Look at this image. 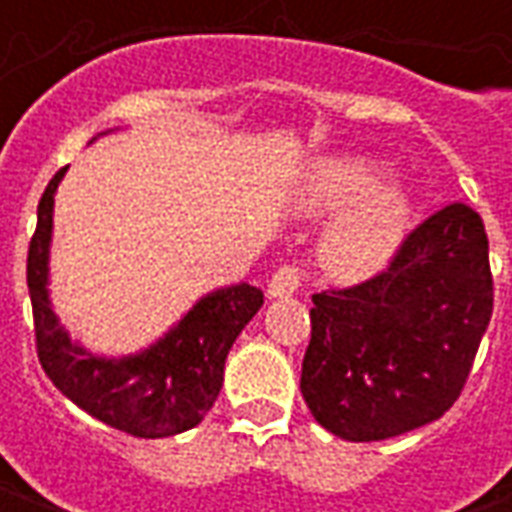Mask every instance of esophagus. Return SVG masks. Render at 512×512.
Returning a JSON list of instances; mask_svg holds the SVG:
<instances>
[{
	"mask_svg": "<svg viewBox=\"0 0 512 512\" xmlns=\"http://www.w3.org/2000/svg\"><path fill=\"white\" fill-rule=\"evenodd\" d=\"M301 285V274L299 268L293 266H285L274 271V277L268 279V299H288L293 296Z\"/></svg>",
	"mask_w": 512,
	"mask_h": 512,
	"instance_id": "esophagus-1",
	"label": "esophagus"
}]
</instances>
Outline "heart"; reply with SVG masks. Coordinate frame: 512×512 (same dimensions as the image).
Returning a JSON list of instances; mask_svg holds the SVG:
<instances>
[{
    "instance_id": "b5f03b06",
    "label": "heart",
    "mask_w": 512,
    "mask_h": 512,
    "mask_svg": "<svg viewBox=\"0 0 512 512\" xmlns=\"http://www.w3.org/2000/svg\"><path fill=\"white\" fill-rule=\"evenodd\" d=\"M392 167L376 158H323L312 164L290 197L299 216H337L321 238L323 268L359 282L384 271L411 233L417 202L403 186H389Z\"/></svg>"
}]
</instances>
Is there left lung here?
Instances as JSON below:
<instances>
[{
	"label": "left lung",
	"instance_id": "1",
	"mask_svg": "<svg viewBox=\"0 0 512 512\" xmlns=\"http://www.w3.org/2000/svg\"><path fill=\"white\" fill-rule=\"evenodd\" d=\"M301 395L345 441H381L458 400L491 310L483 219L452 202L408 235L378 277L312 296Z\"/></svg>",
	"mask_w": 512,
	"mask_h": 512
}]
</instances>
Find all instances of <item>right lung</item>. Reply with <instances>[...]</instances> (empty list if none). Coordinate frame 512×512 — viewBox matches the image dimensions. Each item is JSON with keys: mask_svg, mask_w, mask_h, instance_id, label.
I'll return each instance as SVG.
<instances>
[{"mask_svg": "<svg viewBox=\"0 0 512 512\" xmlns=\"http://www.w3.org/2000/svg\"><path fill=\"white\" fill-rule=\"evenodd\" d=\"M65 172L68 167L51 178L40 197L38 230L27 257L40 365L62 395L109 428L139 439H164L191 430L216 403L224 359L235 337L263 307V290L249 282L216 288L194 301L175 326L142 351L93 354L62 326L49 293L54 194Z\"/></svg>", "mask_w": 512, "mask_h": 512, "instance_id": "obj_1", "label": "right lung"}]
</instances>
